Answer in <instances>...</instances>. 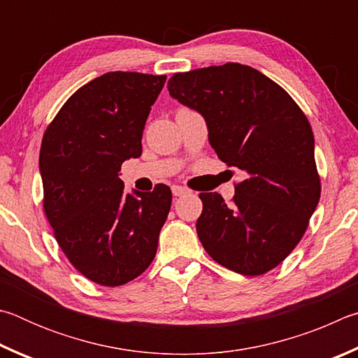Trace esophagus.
Segmentation results:
<instances>
[{
    "mask_svg": "<svg viewBox=\"0 0 358 358\" xmlns=\"http://www.w3.org/2000/svg\"><path fill=\"white\" fill-rule=\"evenodd\" d=\"M171 192H173V195L178 198V196H184V195H187V193H189V190L187 189H184V187H178V185H173L171 187Z\"/></svg>",
    "mask_w": 358,
    "mask_h": 358,
    "instance_id": "esophagus-1",
    "label": "esophagus"
}]
</instances>
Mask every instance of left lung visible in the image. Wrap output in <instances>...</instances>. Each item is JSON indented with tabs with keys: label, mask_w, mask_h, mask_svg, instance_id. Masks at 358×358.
Wrapping results in <instances>:
<instances>
[{
	"label": "left lung",
	"mask_w": 358,
	"mask_h": 358,
	"mask_svg": "<svg viewBox=\"0 0 358 358\" xmlns=\"http://www.w3.org/2000/svg\"><path fill=\"white\" fill-rule=\"evenodd\" d=\"M168 91L201 113L218 159L245 174L231 204L199 193L204 250L247 277L272 271L297 247L321 198L308 117L280 85L239 62L174 73Z\"/></svg>",
	"instance_id": "left-lung-1"
}]
</instances>
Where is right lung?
I'll list each match as a JSON object with an SVG mask.
<instances>
[{
    "mask_svg": "<svg viewBox=\"0 0 358 358\" xmlns=\"http://www.w3.org/2000/svg\"><path fill=\"white\" fill-rule=\"evenodd\" d=\"M166 75L108 72L75 91L42 136L43 212L71 264L94 283H129L154 261L171 190L125 195L117 173L141 155Z\"/></svg>",
    "mask_w": 358,
    "mask_h": 358,
    "instance_id": "1",
    "label": "right lung"
}]
</instances>
